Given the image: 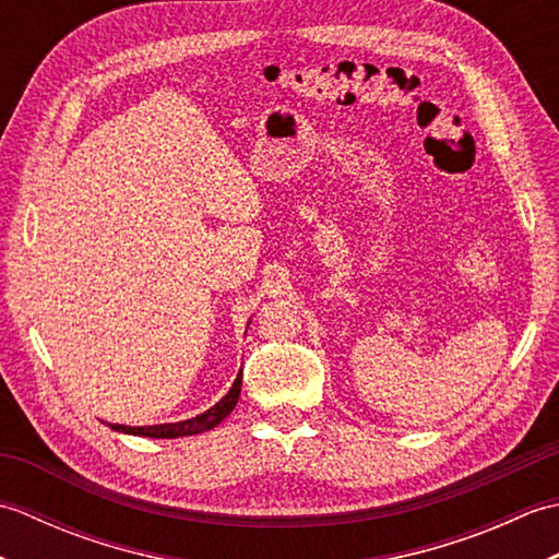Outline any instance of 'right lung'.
I'll return each mask as SVG.
<instances>
[{
	"mask_svg": "<svg viewBox=\"0 0 559 559\" xmlns=\"http://www.w3.org/2000/svg\"><path fill=\"white\" fill-rule=\"evenodd\" d=\"M242 391V370L237 372L235 382L230 386L228 394H225L216 406H211L209 411L194 415L189 420H180V423H163V425H141V427H132V425H115L108 423L115 432H124V435H136V437H153V439H175V437H189V435H199L206 432L211 427H216L221 420H225L230 415V411L237 406V399H240Z\"/></svg>",
	"mask_w": 559,
	"mask_h": 559,
	"instance_id": "right-lung-1",
	"label": "right lung"
}]
</instances>
